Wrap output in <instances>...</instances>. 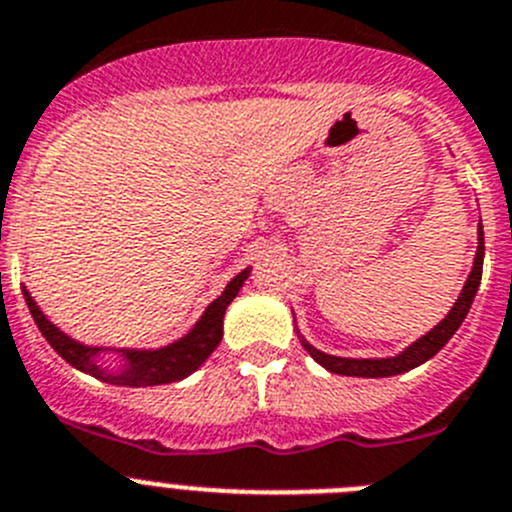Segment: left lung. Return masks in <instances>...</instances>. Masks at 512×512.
<instances>
[{"instance_id": "left-lung-1", "label": "left lung", "mask_w": 512, "mask_h": 512, "mask_svg": "<svg viewBox=\"0 0 512 512\" xmlns=\"http://www.w3.org/2000/svg\"><path fill=\"white\" fill-rule=\"evenodd\" d=\"M482 262H485V232H482V224L477 227V252H474L472 270H469L467 280H464V288L459 293V298L454 301V306L449 308L444 319L428 329L426 334L418 336L416 342H411L403 352L393 354V357H336V354H326L321 349L313 347L306 336L301 334L296 324V334L301 339L303 349L311 354L321 367H326L329 372H336V375H347V377H393L403 375V372L413 370V367L423 365L428 359L434 357L451 336L457 334V329L462 326V321L467 319L469 306H472L474 296H477V288H480L482 280ZM293 321H296V313H293Z\"/></svg>"}]
</instances>
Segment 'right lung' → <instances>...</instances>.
I'll list each match as a JSON object with an SVG mask.
<instances>
[{"label": "right lung", "mask_w": 512, "mask_h": 512, "mask_svg": "<svg viewBox=\"0 0 512 512\" xmlns=\"http://www.w3.org/2000/svg\"><path fill=\"white\" fill-rule=\"evenodd\" d=\"M252 267H245L242 273L234 275L222 290V296L206 306L199 321L181 336L176 342L163 344V347H104V344H84L61 331L53 321L40 311L35 298L30 296L27 285H22V296H25L27 308H30L32 319L43 331L50 347L66 359L68 365L76 367L84 375L96 377V380L107 382V385H122V388H150V385H168L188 377L191 372L199 370L206 359L211 357L224 334V313L229 303L237 298L239 288L250 278Z\"/></svg>", "instance_id": "obj_1"}]
</instances>
